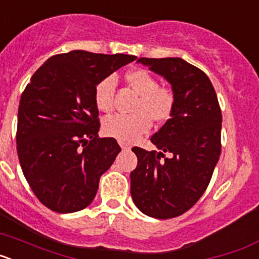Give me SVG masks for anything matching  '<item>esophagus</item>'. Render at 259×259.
Listing matches in <instances>:
<instances>
[{
  "label": "esophagus",
  "mask_w": 259,
  "mask_h": 259,
  "mask_svg": "<svg viewBox=\"0 0 259 259\" xmlns=\"http://www.w3.org/2000/svg\"><path fill=\"white\" fill-rule=\"evenodd\" d=\"M119 145H120V148H122V149H130V145L125 143H122V141H119Z\"/></svg>",
  "instance_id": "obj_1"
}]
</instances>
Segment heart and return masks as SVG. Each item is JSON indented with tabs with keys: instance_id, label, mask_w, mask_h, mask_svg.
I'll return each instance as SVG.
<instances>
[{
	"instance_id": "1",
	"label": "heart",
	"mask_w": 259,
	"mask_h": 259,
	"mask_svg": "<svg viewBox=\"0 0 259 259\" xmlns=\"http://www.w3.org/2000/svg\"><path fill=\"white\" fill-rule=\"evenodd\" d=\"M128 84L136 91L140 98L135 106L134 114L110 115L102 123L105 135L122 143H132L152 128L155 122H166L175 110V93L170 88L159 87L157 77L148 70L137 68L128 72ZM116 77L114 75L104 77L95 87V102L98 110L109 113L114 109Z\"/></svg>"
}]
</instances>
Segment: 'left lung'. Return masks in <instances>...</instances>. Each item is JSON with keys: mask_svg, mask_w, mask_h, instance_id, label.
Returning <instances> with one entry per match:
<instances>
[{"mask_svg": "<svg viewBox=\"0 0 259 259\" xmlns=\"http://www.w3.org/2000/svg\"><path fill=\"white\" fill-rule=\"evenodd\" d=\"M137 62L172 85L176 104L172 116L150 139L161 152L132 148L137 167L131 172V196L144 214L175 218L200 200L211 180L222 150L221 106L207 75L182 58Z\"/></svg>", "mask_w": 259, "mask_h": 259, "instance_id": "left-lung-1", "label": "left lung"}]
</instances>
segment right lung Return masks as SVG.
<instances>
[{"instance_id":"obj_1","label":"right lung","mask_w":259,"mask_h":259,"mask_svg":"<svg viewBox=\"0 0 259 259\" xmlns=\"http://www.w3.org/2000/svg\"><path fill=\"white\" fill-rule=\"evenodd\" d=\"M135 59L72 50L53 56L32 75L18 110L17 152L32 192L48 209L75 212L96 197L120 146L98 136L95 87Z\"/></svg>"}]
</instances>
